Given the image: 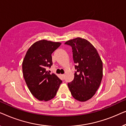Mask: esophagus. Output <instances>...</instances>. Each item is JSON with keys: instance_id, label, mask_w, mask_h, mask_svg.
I'll return each mask as SVG.
<instances>
[{"instance_id": "34e87169", "label": "esophagus", "mask_w": 126, "mask_h": 126, "mask_svg": "<svg viewBox=\"0 0 126 126\" xmlns=\"http://www.w3.org/2000/svg\"><path fill=\"white\" fill-rule=\"evenodd\" d=\"M61 77H62V78H63V79H65V75H64V74H63V75H61Z\"/></svg>"}]
</instances>
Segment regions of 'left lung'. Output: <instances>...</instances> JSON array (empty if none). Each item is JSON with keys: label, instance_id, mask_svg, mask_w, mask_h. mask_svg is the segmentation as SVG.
Returning <instances> with one entry per match:
<instances>
[{"label": "left lung", "instance_id": "left-lung-1", "mask_svg": "<svg viewBox=\"0 0 126 126\" xmlns=\"http://www.w3.org/2000/svg\"><path fill=\"white\" fill-rule=\"evenodd\" d=\"M72 46L77 72L68 86L77 100L86 101L92 98L99 88L103 78V63L97 50L87 39L77 37L66 41ZM78 73L77 74V73Z\"/></svg>", "mask_w": 126, "mask_h": 126}]
</instances>
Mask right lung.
<instances>
[{"instance_id":"right-lung-1","label":"right lung","mask_w":126,"mask_h":126,"mask_svg":"<svg viewBox=\"0 0 126 126\" xmlns=\"http://www.w3.org/2000/svg\"><path fill=\"white\" fill-rule=\"evenodd\" d=\"M61 43L45 39L34 43L27 51L22 70L25 82L36 99L47 101L56 96L62 81L54 73L46 69L53 64L51 54Z\"/></svg>"}]
</instances>
